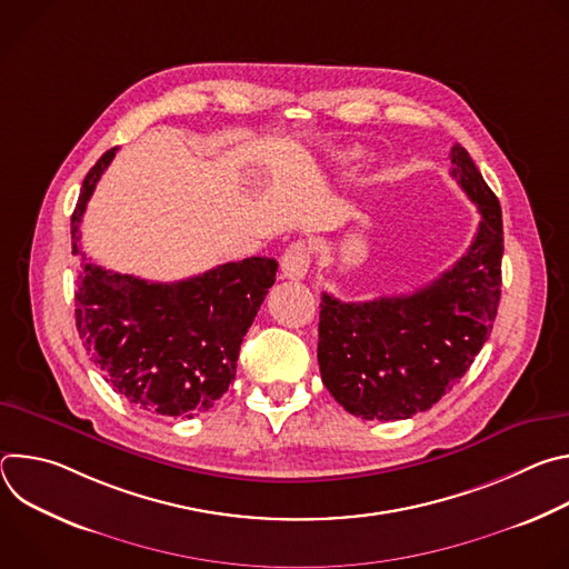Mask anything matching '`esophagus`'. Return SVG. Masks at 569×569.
<instances>
[{"label": "esophagus", "instance_id": "esophagus-1", "mask_svg": "<svg viewBox=\"0 0 569 569\" xmlns=\"http://www.w3.org/2000/svg\"><path fill=\"white\" fill-rule=\"evenodd\" d=\"M310 266V252L301 240L292 242V246L281 257V277L283 279H303Z\"/></svg>", "mask_w": 569, "mask_h": 569}]
</instances>
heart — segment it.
<instances>
[{
    "label": "heart",
    "mask_w": 569,
    "mask_h": 569,
    "mask_svg": "<svg viewBox=\"0 0 569 569\" xmlns=\"http://www.w3.org/2000/svg\"><path fill=\"white\" fill-rule=\"evenodd\" d=\"M349 157H356V152H353V154H349Z\"/></svg>",
    "instance_id": "obj_1"
}]
</instances>
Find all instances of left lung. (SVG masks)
<instances>
[{"label": "left lung", "instance_id": "obj_1", "mask_svg": "<svg viewBox=\"0 0 569 569\" xmlns=\"http://www.w3.org/2000/svg\"><path fill=\"white\" fill-rule=\"evenodd\" d=\"M452 178L481 220L468 252L412 295L319 303L321 382L367 421L412 419L452 389L493 331L502 292V209L468 150H450Z\"/></svg>", "mask_w": 569, "mask_h": 569}]
</instances>
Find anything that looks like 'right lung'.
<instances>
[{"label":"right lung","instance_id":"1","mask_svg":"<svg viewBox=\"0 0 569 569\" xmlns=\"http://www.w3.org/2000/svg\"><path fill=\"white\" fill-rule=\"evenodd\" d=\"M117 148H110L80 189L71 246L88 200ZM277 261L224 263L176 283H152L106 270L83 254L76 274V329L92 362L134 408L191 419L213 408L236 376L238 351L272 288Z\"/></svg>","mask_w":569,"mask_h":569}]
</instances>
